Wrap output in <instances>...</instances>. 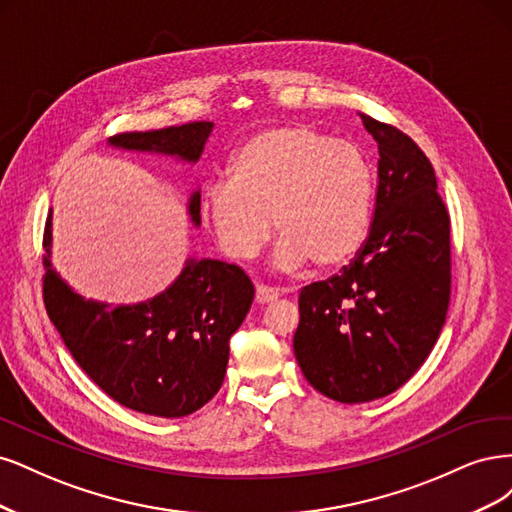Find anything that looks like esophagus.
Returning a JSON list of instances; mask_svg holds the SVG:
<instances>
[{"label":"esophagus","instance_id":"34e87169","mask_svg":"<svg viewBox=\"0 0 512 512\" xmlns=\"http://www.w3.org/2000/svg\"><path fill=\"white\" fill-rule=\"evenodd\" d=\"M276 300H278V291H274V289H270V287H266V285H257L255 302H257L259 306L272 304V302H276Z\"/></svg>","mask_w":512,"mask_h":512}]
</instances>
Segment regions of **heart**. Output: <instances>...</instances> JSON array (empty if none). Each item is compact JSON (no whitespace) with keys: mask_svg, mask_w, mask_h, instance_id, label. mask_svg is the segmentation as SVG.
<instances>
[{"mask_svg":"<svg viewBox=\"0 0 512 512\" xmlns=\"http://www.w3.org/2000/svg\"><path fill=\"white\" fill-rule=\"evenodd\" d=\"M374 174L351 142L302 123L261 129L232 159L229 178L214 180L202 208L221 251L249 261L280 236L274 268L295 272L308 261L336 270L364 246L372 219Z\"/></svg>","mask_w":512,"mask_h":512,"instance_id":"1","label":"heart"}]
</instances>
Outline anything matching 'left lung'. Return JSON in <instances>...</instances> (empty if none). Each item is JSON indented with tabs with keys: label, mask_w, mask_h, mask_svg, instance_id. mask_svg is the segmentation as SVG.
Wrapping results in <instances>:
<instances>
[{
	"label": "left lung",
	"mask_w": 512,
	"mask_h": 512,
	"mask_svg": "<svg viewBox=\"0 0 512 512\" xmlns=\"http://www.w3.org/2000/svg\"><path fill=\"white\" fill-rule=\"evenodd\" d=\"M378 142L368 240L300 293L293 353L306 381L342 404L400 389L432 353L451 295V221L430 159L400 129L361 114Z\"/></svg>",
	"instance_id": "left-lung-1"
}]
</instances>
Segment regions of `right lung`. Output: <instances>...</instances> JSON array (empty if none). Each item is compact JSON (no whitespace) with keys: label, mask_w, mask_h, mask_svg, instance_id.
<instances>
[{"label":"right lung","mask_w":512,"mask_h":512,"mask_svg":"<svg viewBox=\"0 0 512 512\" xmlns=\"http://www.w3.org/2000/svg\"><path fill=\"white\" fill-rule=\"evenodd\" d=\"M214 123L195 121L112 136L110 146L195 163ZM200 227V189L189 197ZM53 214L44 229V306L76 364L114 402L144 415L187 417L223 385L229 338L253 304L255 287L234 263L187 259L155 298L112 306L82 298L51 263Z\"/></svg>","instance_id":"obj_1"}]
</instances>
